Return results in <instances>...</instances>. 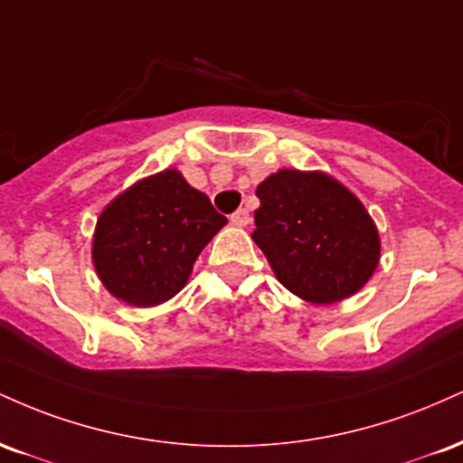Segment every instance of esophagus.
<instances>
[{"label": "esophagus", "mask_w": 463, "mask_h": 463, "mask_svg": "<svg viewBox=\"0 0 463 463\" xmlns=\"http://www.w3.org/2000/svg\"><path fill=\"white\" fill-rule=\"evenodd\" d=\"M231 222L235 226H248L250 224V213L246 209H239V211H235V213L231 215Z\"/></svg>", "instance_id": "esophagus-1"}]
</instances>
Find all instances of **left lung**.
Returning a JSON list of instances; mask_svg holds the SVG:
<instances>
[{
    "instance_id": "8db88e82",
    "label": "left lung",
    "mask_w": 463,
    "mask_h": 463,
    "mask_svg": "<svg viewBox=\"0 0 463 463\" xmlns=\"http://www.w3.org/2000/svg\"><path fill=\"white\" fill-rule=\"evenodd\" d=\"M252 239L291 294L333 305L370 280L379 231L365 206L322 172L280 169L257 187Z\"/></svg>"
}]
</instances>
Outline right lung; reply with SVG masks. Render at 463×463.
<instances>
[{"label":"right lung","instance_id":"1","mask_svg":"<svg viewBox=\"0 0 463 463\" xmlns=\"http://www.w3.org/2000/svg\"><path fill=\"white\" fill-rule=\"evenodd\" d=\"M226 217L178 169L132 184L99 215L93 265L106 289L132 307H154L187 285L202 248Z\"/></svg>","mask_w":463,"mask_h":463}]
</instances>
